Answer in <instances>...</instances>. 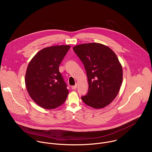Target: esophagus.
I'll return each instance as SVG.
<instances>
[{
	"label": "esophagus",
	"mask_w": 152,
	"mask_h": 152,
	"mask_svg": "<svg viewBox=\"0 0 152 152\" xmlns=\"http://www.w3.org/2000/svg\"><path fill=\"white\" fill-rule=\"evenodd\" d=\"M76 88H77V84H76L75 85H73V86H72V90H76Z\"/></svg>",
	"instance_id": "1"
}]
</instances>
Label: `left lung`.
I'll return each instance as SVG.
<instances>
[{"mask_svg": "<svg viewBox=\"0 0 152 152\" xmlns=\"http://www.w3.org/2000/svg\"><path fill=\"white\" fill-rule=\"evenodd\" d=\"M87 75L88 92L83 102L95 109L110 104L117 97L123 80V69L116 54L97 42L84 43L73 48Z\"/></svg>", "mask_w": 152, "mask_h": 152, "instance_id": "obj_1", "label": "left lung"}]
</instances>
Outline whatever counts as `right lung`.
Segmentation results:
<instances>
[{
	"label": "right lung",
	"mask_w": 152,
	"mask_h": 152,
	"mask_svg": "<svg viewBox=\"0 0 152 152\" xmlns=\"http://www.w3.org/2000/svg\"><path fill=\"white\" fill-rule=\"evenodd\" d=\"M70 48L69 45L53 46L39 50L29 62L25 85L31 99L40 107L53 110L66 101L69 90L59 67Z\"/></svg>",
	"instance_id": "right-lung-1"
}]
</instances>
